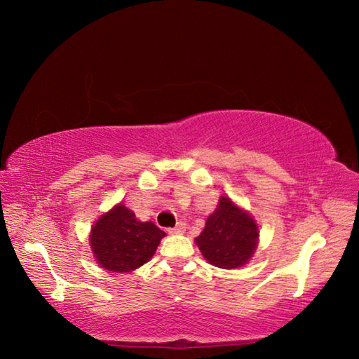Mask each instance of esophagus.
<instances>
[{
	"label": "esophagus",
	"instance_id": "esophagus-1",
	"mask_svg": "<svg viewBox=\"0 0 359 359\" xmlns=\"http://www.w3.org/2000/svg\"><path fill=\"white\" fill-rule=\"evenodd\" d=\"M185 228H187L185 223H184V222H179L177 226L169 228L168 233H169V234H182V233H184V231H185Z\"/></svg>",
	"mask_w": 359,
	"mask_h": 359
}]
</instances>
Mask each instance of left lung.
Returning a JSON list of instances; mask_svg holds the SVG:
<instances>
[{"label":"left lung","instance_id":"1","mask_svg":"<svg viewBox=\"0 0 359 359\" xmlns=\"http://www.w3.org/2000/svg\"><path fill=\"white\" fill-rule=\"evenodd\" d=\"M258 224L248 212L238 208L228 196H222L210 214L196 245L210 264L236 269L253 257L258 245Z\"/></svg>","mask_w":359,"mask_h":359}]
</instances>
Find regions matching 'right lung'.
Instances as JSON below:
<instances>
[{
	"instance_id": "1",
	"label": "right lung",
	"mask_w": 359,
	"mask_h": 359,
	"mask_svg": "<svg viewBox=\"0 0 359 359\" xmlns=\"http://www.w3.org/2000/svg\"><path fill=\"white\" fill-rule=\"evenodd\" d=\"M165 236L155 223L139 222L135 212L120 203L96 220L90 245L101 267L131 272L150 261Z\"/></svg>"
}]
</instances>
